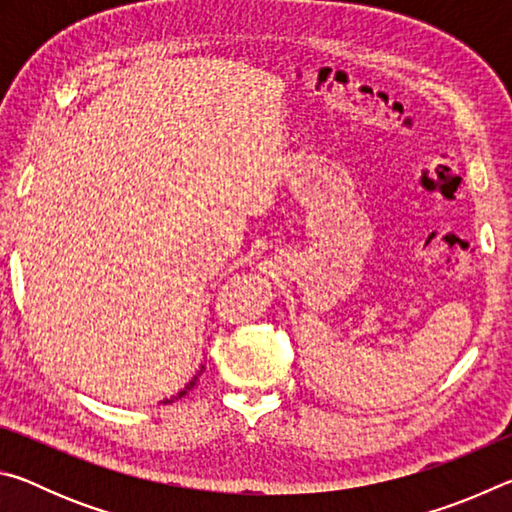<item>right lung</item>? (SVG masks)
<instances>
[{
  "mask_svg": "<svg viewBox=\"0 0 512 512\" xmlns=\"http://www.w3.org/2000/svg\"><path fill=\"white\" fill-rule=\"evenodd\" d=\"M203 370H205V368L201 366V370H198V375H201V372H203ZM198 375H196V377H194L192 381H189V384H187V386L183 388V391H180L178 395H173V397H171V400H164V404H169V402H173V400H180V397H183V395H185V393L189 391V388H194V386H196V379H198Z\"/></svg>",
  "mask_w": 512,
  "mask_h": 512,
  "instance_id": "right-lung-1",
  "label": "right lung"
}]
</instances>
